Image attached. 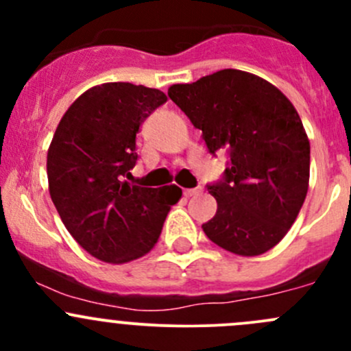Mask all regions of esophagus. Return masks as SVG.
Masks as SVG:
<instances>
[{
  "mask_svg": "<svg viewBox=\"0 0 351 351\" xmlns=\"http://www.w3.org/2000/svg\"><path fill=\"white\" fill-rule=\"evenodd\" d=\"M202 192V186H197V189H186L185 192V197H193V195H198V193Z\"/></svg>",
  "mask_w": 351,
  "mask_h": 351,
  "instance_id": "esophagus-1",
  "label": "esophagus"
}]
</instances>
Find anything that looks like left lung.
Returning <instances> with one entry per match:
<instances>
[{
  "label": "left lung",
  "instance_id": "left-lung-1",
  "mask_svg": "<svg viewBox=\"0 0 351 351\" xmlns=\"http://www.w3.org/2000/svg\"><path fill=\"white\" fill-rule=\"evenodd\" d=\"M169 98L202 130L208 151H229L231 166L208 193L217 212L202 226L212 243L241 256L277 246L295 222L309 189L311 144L292 101L263 77L222 69Z\"/></svg>",
  "mask_w": 351,
  "mask_h": 351
}]
</instances>
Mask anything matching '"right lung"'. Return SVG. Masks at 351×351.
<instances>
[{"instance_id":"right-lung-1","label":"right lung","mask_w":351,"mask_h":351,"mask_svg":"<svg viewBox=\"0 0 351 351\" xmlns=\"http://www.w3.org/2000/svg\"><path fill=\"white\" fill-rule=\"evenodd\" d=\"M168 100L132 83L90 88L62 115L47 151L49 193L69 234L105 263L122 265L149 253L182 189L130 185L136 134Z\"/></svg>"}]
</instances>
